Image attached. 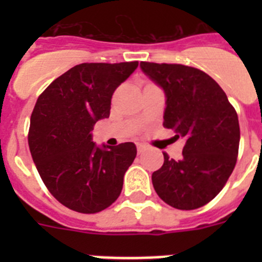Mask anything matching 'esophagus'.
<instances>
[{
    "instance_id": "esophagus-1",
    "label": "esophagus",
    "mask_w": 262,
    "mask_h": 262,
    "mask_svg": "<svg viewBox=\"0 0 262 262\" xmlns=\"http://www.w3.org/2000/svg\"><path fill=\"white\" fill-rule=\"evenodd\" d=\"M136 148H138V154H139V155L143 154V152L145 151V145L142 144V143H139V144L136 145Z\"/></svg>"
}]
</instances>
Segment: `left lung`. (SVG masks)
<instances>
[{"label": "left lung", "mask_w": 262, "mask_h": 262, "mask_svg": "<svg viewBox=\"0 0 262 262\" xmlns=\"http://www.w3.org/2000/svg\"><path fill=\"white\" fill-rule=\"evenodd\" d=\"M165 93L164 127L186 140L180 160L164 154L152 173L157 195L178 210L202 207L221 193L236 165L240 127L226 93L207 73L182 64L140 62Z\"/></svg>", "instance_id": "8db88e82"}]
</instances>
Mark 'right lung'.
<instances>
[{
    "instance_id": "1",
    "label": "right lung",
    "mask_w": 262,
    "mask_h": 262,
    "mask_svg": "<svg viewBox=\"0 0 262 262\" xmlns=\"http://www.w3.org/2000/svg\"><path fill=\"white\" fill-rule=\"evenodd\" d=\"M138 61L84 62L48 85L32 110L29 147L41 180L61 205L96 214L117 201L136 157L134 143L97 147L92 131Z\"/></svg>"
}]
</instances>
